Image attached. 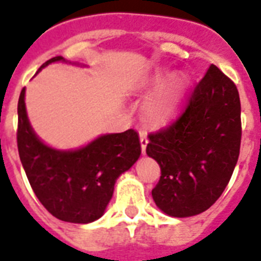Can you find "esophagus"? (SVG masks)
<instances>
[{"label":"esophagus","mask_w":261,"mask_h":261,"mask_svg":"<svg viewBox=\"0 0 261 261\" xmlns=\"http://www.w3.org/2000/svg\"><path fill=\"white\" fill-rule=\"evenodd\" d=\"M139 135H140V143H141V150H143V153L145 154L146 145H148V136H146V132H144V130H140Z\"/></svg>","instance_id":"obj_1"}]
</instances>
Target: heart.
<instances>
[{"mask_svg": "<svg viewBox=\"0 0 261 261\" xmlns=\"http://www.w3.org/2000/svg\"><path fill=\"white\" fill-rule=\"evenodd\" d=\"M171 79V74H160L154 80V85L160 87ZM185 87V81L182 79H177L173 83L171 89L164 90L161 93L156 94L148 101L146 104V115L149 116L153 121H164L168 117H171L177 109L182 89Z\"/></svg>", "mask_w": 261, "mask_h": 261, "instance_id": "b5f03b06", "label": "heart"}]
</instances>
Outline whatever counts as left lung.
<instances>
[{"label":"left lung","mask_w":261,"mask_h":261,"mask_svg":"<svg viewBox=\"0 0 261 261\" xmlns=\"http://www.w3.org/2000/svg\"><path fill=\"white\" fill-rule=\"evenodd\" d=\"M240 113L234 83L211 65L178 117L148 135L146 154L161 169L152 196L163 212L173 217L195 216L220 197L240 153Z\"/></svg>","instance_id":"left-lung-1"}]
</instances>
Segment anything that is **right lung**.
<instances>
[{
    "label": "right lung",
    "mask_w": 261,
    "mask_h": 261,
    "mask_svg": "<svg viewBox=\"0 0 261 261\" xmlns=\"http://www.w3.org/2000/svg\"><path fill=\"white\" fill-rule=\"evenodd\" d=\"M53 57L42 64L62 61ZM40 68V69H41ZM17 146L27 177L40 203L58 220L87 224L104 215L117 177L141 153L135 129L104 135L77 150L45 145L30 126L25 109V88L18 98Z\"/></svg>",
    "instance_id": "1"
}]
</instances>
